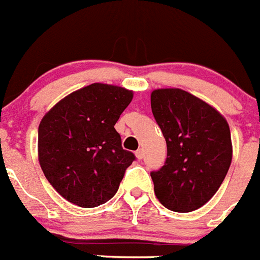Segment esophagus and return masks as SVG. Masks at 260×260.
<instances>
[{"label":"esophagus","mask_w":260,"mask_h":260,"mask_svg":"<svg viewBox=\"0 0 260 260\" xmlns=\"http://www.w3.org/2000/svg\"><path fill=\"white\" fill-rule=\"evenodd\" d=\"M135 154H136V158H137V159H143V157H144L143 149H137L136 153H135Z\"/></svg>","instance_id":"obj_1"}]
</instances>
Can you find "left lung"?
Wrapping results in <instances>:
<instances>
[{"label": "left lung", "mask_w": 260, "mask_h": 260, "mask_svg": "<svg viewBox=\"0 0 260 260\" xmlns=\"http://www.w3.org/2000/svg\"><path fill=\"white\" fill-rule=\"evenodd\" d=\"M150 105L168 146L165 165L150 174L155 196L170 211H196L217 192L230 168L229 124L216 108L182 89L153 90Z\"/></svg>", "instance_id": "obj_1"}]
</instances>
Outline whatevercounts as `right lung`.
I'll return each mask as SVG.
<instances>
[{"label": "right lung", "mask_w": 260, "mask_h": 260, "mask_svg": "<svg viewBox=\"0 0 260 260\" xmlns=\"http://www.w3.org/2000/svg\"><path fill=\"white\" fill-rule=\"evenodd\" d=\"M132 98V90L91 83L43 116L38 133L40 168L68 202L94 208L119 189L135 155L121 148L115 124Z\"/></svg>", "instance_id": "obj_1"}]
</instances>
